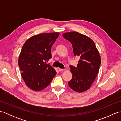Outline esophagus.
Segmentation results:
<instances>
[{"instance_id":"34e87169","label":"esophagus","mask_w":121,"mask_h":121,"mask_svg":"<svg viewBox=\"0 0 121 121\" xmlns=\"http://www.w3.org/2000/svg\"><path fill=\"white\" fill-rule=\"evenodd\" d=\"M65 70V69H60V68L59 69V71H60V72H62V71H64Z\"/></svg>"}]
</instances>
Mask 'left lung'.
<instances>
[{"label":"left lung","mask_w":121,"mask_h":121,"mask_svg":"<svg viewBox=\"0 0 121 121\" xmlns=\"http://www.w3.org/2000/svg\"><path fill=\"white\" fill-rule=\"evenodd\" d=\"M63 37L72 45L74 55L79 57L76 67L70 65L72 79L68 82L73 91L82 92L88 90L98 73L101 58L93 40L76 32L64 33Z\"/></svg>","instance_id":"obj_1"}]
</instances>
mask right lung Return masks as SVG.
<instances>
[{
	"label": "right lung",
	"instance_id": "obj_1",
	"mask_svg": "<svg viewBox=\"0 0 121 121\" xmlns=\"http://www.w3.org/2000/svg\"><path fill=\"white\" fill-rule=\"evenodd\" d=\"M59 35L58 32L36 35L23 46L19 66L25 83L33 91L45 89L56 75L54 68L45 61L51 58V48Z\"/></svg>",
	"mask_w": 121,
	"mask_h": 121
}]
</instances>
